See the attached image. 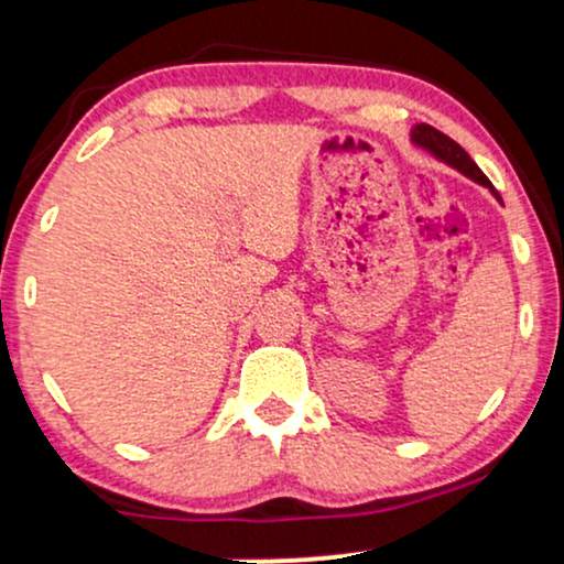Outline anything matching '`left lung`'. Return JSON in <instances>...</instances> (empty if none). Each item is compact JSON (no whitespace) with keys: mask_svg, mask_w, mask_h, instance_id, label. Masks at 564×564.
Wrapping results in <instances>:
<instances>
[{"mask_svg":"<svg viewBox=\"0 0 564 564\" xmlns=\"http://www.w3.org/2000/svg\"><path fill=\"white\" fill-rule=\"evenodd\" d=\"M411 140H413V145H419V148H424V151H430L432 156L440 159V161H445V164L453 166V170L467 174V177L475 180V183L490 187V193H494V196L501 200V196H498V193L494 191V185H490V180L485 177L480 166H477L475 161H471L469 153L464 151V148L458 145L456 140H451L448 134H443V132H440V129L430 127V124H416V127L411 129Z\"/></svg>","mask_w":564,"mask_h":564,"instance_id":"8db88e82","label":"left lung"}]
</instances>
